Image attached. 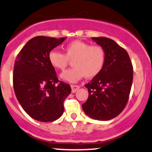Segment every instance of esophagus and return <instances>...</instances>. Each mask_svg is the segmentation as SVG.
<instances>
[{"label": "esophagus", "instance_id": "obj_1", "mask_svg": "<svg viewBox=\"0 0 152 152\" xmlns=\"http://www.w3.org/2000/svg\"><path fill=\"white\" fill-rule=\"evenodd\" d=\"M71 88H72V94H74V93H75L76 91L80 88V86H75V85H72Z\"/></svg>", "mask_w": 152, "mask_h": 152}]
</instances>
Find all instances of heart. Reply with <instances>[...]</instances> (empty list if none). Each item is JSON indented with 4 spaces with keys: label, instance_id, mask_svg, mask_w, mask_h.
Instances as JSON below:
<instances>
[{
    "label": "heart",
    "instance_id": "1",
    "mask_svg": "<svg viewBox=\"0 0 152 152\" xmlns=\"http://www.w3.org/2000/svg\"><path fill=\"white\" fill-rule=\"evenodd\" d=\"M64 50V53L50 50L48 58L52 67L57 70L64 69L69 61H72L74 67L60 75V77L66 82L77 83L84 77H94L102 72L105 64V52L100 45L74 40L66 44Z\"/></svg>",
    "mask_w": 152,
    "mask_h": 152
}]
</instances>
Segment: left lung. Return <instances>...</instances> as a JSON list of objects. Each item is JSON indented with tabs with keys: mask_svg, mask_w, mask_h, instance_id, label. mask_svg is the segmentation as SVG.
Here are the masks:
<instances>
[{
	"mask_svg": "<svg viewBox=\"0 0 152 152\" xmlns=\"http://www.w3.org/2000/svg\"><path fill=\"white\" fill-rule=\"evenodd\" d=\"M105 52V64L100 73L86 87L88 98L82 105L94 120L106 121L120 115L126 106L133 83V66L128 53L112 39L91 37Z\"/></svg>",
	"mask_w": 152,
	"mask_h": 152,
	"instance_id": "8db88e82",
	"label": "left lung"
}]
</instances>
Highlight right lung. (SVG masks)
<instances>
[{"label":"right lung","mask_w":152,"mask_h":152,"mask_svg":"<svg viewBox=\"0 0 152 152\" xmlns=\"http://www.w3.org/2000/svg\"><path fill=\"white\" fill-rule=\"evenodd\" d=\"M66 38L33 37L16 58L14 92L26 113L37 121L53 122L59 118L64 112V101L71 93L69 85L58 81L48 58L50 50Z\"/></svg>","instance_id":"right-lung-1"}]
</instances>
